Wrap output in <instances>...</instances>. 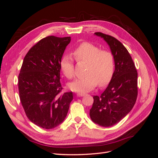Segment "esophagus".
<instances>
[{
  "label": "esophagus",
  "mask_w": 158,
  "mask_h": 158,
  "mask_svg": "<svg viewBox=\"0 0 158 158\" xmlns=\"http://www.w3.org/2000/svg\"><path fill=\"white\" fill-rule=\"evenodd\" d=\"M85 93H82V92H79L77 94V95L78 97H82L84 96V95H85Z\"/></svg>",
  "instance_id": "esophagus-1"
}]
</instances>
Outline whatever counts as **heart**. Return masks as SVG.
<instances>
[{
  "mask_svg": "<svg viewBox=\"0 0 158 158\" xmlns=\"http://www.w3.org/2000/svg\"><path fill=\"white\" fill-rule=\"evenodd\" d=\"M73 55L77 61L86 63L85 75L69 84L70 88L75 92L92 90L98 84L100 86L107 85L111 80L114 69V59L111 51L100 50L99 47L89 42H84L74 49ZM60 67L64 75L72 78L74 75L73 58L64 55L60 61Z\"/></svg>",
  "mask_w": 158,
  "mask_h": 158,
  "instance_id": "heart-1",
  "label": "heart"
}]
</instances>
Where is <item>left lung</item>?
I'll use <instances>...</instances> for the list:
<instances>
[{"label":"left lung","mask_w":158,"mask_h":158,"mask_svg":"<svg viewBox=\"0 0 158 158\" xmlns=\"http://www.w3.org/2000/svg\"><path fill=\"white\" fill-rule=\"evenodd\" d=\"M94 34L103 38L109 46L114 59V71L106 90L94 96L89 116L95 124L109 127L121 121L135 106L138 73L131 55L120 41L101 32Z\"/></svg>","instance_id":"1"}]
</instances>
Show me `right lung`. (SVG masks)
<instances>
[{
    "label": "right lung",
    "instance_id": "right-lung-1",
    "mask_svg": "<svg viewBox=\"0 0 158 158\" xmlns=\"http://www.w3.org/2000/svg\"><path fill=\"white\" fill-rule=\"evenodd\" d=\"M70 40V37H46L23 59L18 76L20 102L29 120L43 128L63 123L73 99V92H61L60 82V61Z\"/></svg>",
    "mask_w": 158,
    "mask_h": 158
}]
</instances>
